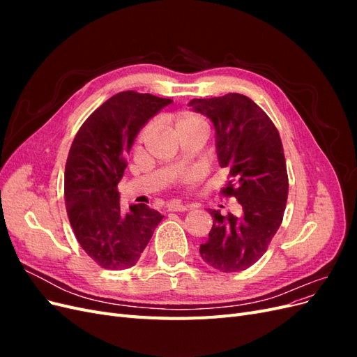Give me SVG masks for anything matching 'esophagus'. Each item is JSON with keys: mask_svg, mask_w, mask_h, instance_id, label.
I'll list each match as a JSON object with an SVG mask.
<instances>
[{"mask_svg": "<svg viewBox=\"0 0 357 357\" xmlns=\"http://www.w3.org/2000/svg\"><path fill=\"white\" fill-rule=\"evenodd\" d=\"M189 208H190L189 205H185L178 201H172L168 204V211H186Z\"/></svg>", "mask_w": 357, "mask_h": 357, "instance_id": "esophagus-1", "label": "esophagus"}]
</instances>
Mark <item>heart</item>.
Returning a JSON list of instances; mask_svg holds the SVG:
<instances>
[{
  "label": "heart",
  "mask_w": 357,
  "mask_h": 357,
  "mask_svg": "<svg viewBox=\"0 0 357 357\" xmlns=\"http://www.w3.org/2000/svg\"><path fill=\"white\" fill-rule=\"evenodd\" d=\"M171 131L178 139L192 135H208V125L205 119L192 112H178L171 117ZM150 132V126L139 134V142H144Z\"/></svg>",
  "instance_id": "1"
}]
</instances>
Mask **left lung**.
I'll use <instances>...</instances> for the list:
<instances>
[{
  "mask_svg": "<svg viewBox=\"0 0 357 357\" xmlns=\"http://www.w3.org/2000/svg\"><path fill=\"white\" fill-rule=\"evenodd\" d=\"M193 112L207 116L215 129L219 165L234 178L222 190L234 197L241 214L214 218L201 257L222 273H236L256 264L283 222L289 178L280 134L271 119L241 93L195 98Z\"/></svg>",
  "mask_w": 357,
  "mask_h": 357,
  "instance_id": "left-lung-1",
  "label": "left lung"
}]
</instances>
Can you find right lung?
Returning a JSON list of instances; mask_svg holds the SVG:
<instances>
[{
    "label": "right lung",
    "mask_w": 357,
    "mask_h": 357,
    "mask_svg": "<svg viewBox=\"0 0 357 357\" xmlns=\"http://www.w3.org/2000/svg\"><path fill=\"white\" fill-rule=\"evenodd\" d=\"M171 102L150 93L119 92L74 137L63 180L67 214L83 250L105 269L134 266L164 218L146 204L122 213L117 185L139 129Z\"/></svg>",
    "instance_id": "obj_1"
}]
</instances>
